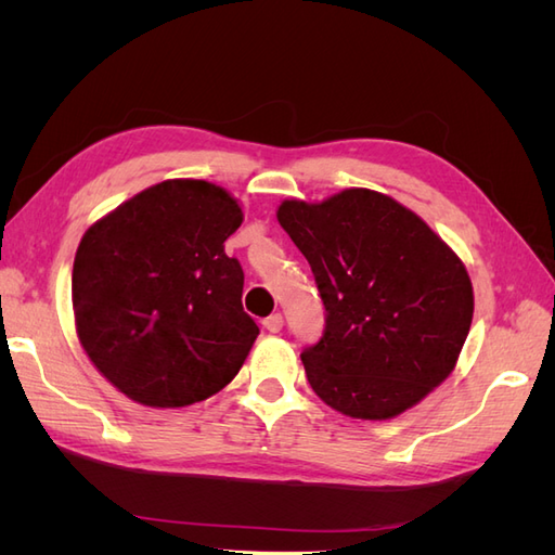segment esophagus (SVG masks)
Returning a JSON list of instances; mask_svg holds the SVG:
<instances>
[{
  "mask_svg": "<svg viewBox=\"0 0 555 555\" xmlns=\"http://www.w3.org/2000/svg\"><path fill=\"white\" fill-rule=\"evenodd\" d=\"M282 326H284V319H282V314H280V312H275V314H271V317H266V319H263V328H266L268 333H280V331H282Z\"/></svg>",
  "mask_w": 555,
  "mask_h": 555,
  "instance_id": "esophagus-1",
  "label": "esophagus"
}]
</instances>
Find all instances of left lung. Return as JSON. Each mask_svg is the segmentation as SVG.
Segmentation results:
<instances>
[{
  "label": "left lung",
  "instance_id": "obj_1",
  "mask_svg": "<svg viewBox=\"0 0 555 555\" xmlns=\"http://www.w3.org/2000/svg\"><path fill=\"white\" fill-rule=\"evenodd\" d=\"M278 222L308 259L326 308L322 340L300 361L328 408L386 422L451 375L473 324V282L422 217L351 188L319 204L282 201Z\"/></svg>",
  "mask_w": 555,
  "mask_h": 555
}]
</instances>
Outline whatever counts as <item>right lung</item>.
<instances>
[{"label": "right lung", "mask_w": 555, "mask_h": 555, "mask_svg": "<svg viewBox=\"0 0 555 555\" xmlns=\"http://www.w3.org/2000/svg\"><path fill=\"white\" fill-rule=\"evenodd\" d=\"M243 208L220 184L176 178L125 201L86 233L72 300L80 347L117 391L184 408L238 375L259 326L224 241Z\"/></svg>", "instance_id": "add662e5"}]
</instances>
